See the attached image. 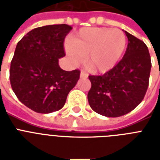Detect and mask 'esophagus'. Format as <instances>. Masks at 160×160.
<instances>
[{
    "label": "esophagus",
    "mask_w": 160,
    "mask_h": 160,
    "mask_svg": "<svg viewBox=\"0 0 160 160\" xmlns=\"http://www.w3.org/2000/svg\"><path fill=\"white\" fill-rule=\"evenodd\" d=\"M80 78H87L88 75H87V74H85L84 71H81V72H80Z\"/></svg>",
    "instance_id": "esophagus-1"
}]
</instances>
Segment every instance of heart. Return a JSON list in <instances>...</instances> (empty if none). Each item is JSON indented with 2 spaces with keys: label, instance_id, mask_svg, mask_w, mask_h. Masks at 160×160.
<instances>
[{
  "label": "heart",
  "instance_id": "heart-1",
  "mask_svg": "<svg viewBox=\"0 0 160 160\" xmlns=\"http://www.w3.org/2000/svg\"><path fill=\"white\" fill-rule=\"evenodd\" d=\"M127 37L120 30L106 27H85L72 36L71 42L65 44V51L74 65L82 62L84 56L91 71L109 72L124 55Z\"/></svg>",
  "mask_w": 160,
  "mask_h": 160
}]
</instances>
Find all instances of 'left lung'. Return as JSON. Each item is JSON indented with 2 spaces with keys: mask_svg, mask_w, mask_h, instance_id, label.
Instances as JSON below:
<instances>
[{
  "mask_svg": "<svg viewBox=\"0 0 160 160\" xmlns=\"http://www.w3.org/2000/svg\"><path fill=\"white\" fill-rule=\"evenodd\" d=\"M128 46L122 60L103 75H90L88 101L91 109L106 117L128 114L140 104L149 86L151 60L148 47L124 31Z\"/></svg>",
  "mask_w": 160,
  "mask_h": 160,
  "instance_id": "left-lung-1",
  "label": "left lung"
}]
</instances>
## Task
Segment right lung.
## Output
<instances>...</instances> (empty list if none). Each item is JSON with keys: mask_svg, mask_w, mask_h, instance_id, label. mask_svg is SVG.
Listing matches in <instances>:
<instances>
[{"mask_svg": "<svg viewBox=\"0 0 160 160\" xmlns=\"http://www.w3.org/2000/svg\"><path fill=\"white\" fill-rule=\"evenodd\" d=\"M72 27L51 25L29 31L16 46L10 81L22 104L41 114L57 111L80 79V70L65 71L59 59L65 55V37Z\"/></svg>", "mask_w": 160, "mask_h": 160, "instance_id": "1", "label": "right lung"}]
</instances>
